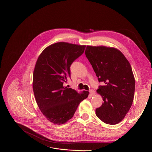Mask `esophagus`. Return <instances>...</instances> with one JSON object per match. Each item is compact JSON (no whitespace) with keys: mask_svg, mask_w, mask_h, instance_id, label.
Instances as JSON below:
<instances>
[{"mask_svg":"<svg viewBox=\"0 0 152 152\" xmlns=\"http://www.w3.org/2000/svg\"><path fill=\"white\" fill-rule=\"evenodd\" d=\"M89 93H90V95L91 96H93V95H95V91L93 90V89H91V90L89 91Z\"/></svg>","mask_w":152,"mask_h":152,"instance_id":"1","label":"esophagus"}]
</instances>
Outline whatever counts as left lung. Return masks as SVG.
Returning <instances> with one entry per match:
<instances>
[{
    "label": "left lung",
    "instance_id": "1",
    "mask_svg": "<svg viewBox=\"0 0 152 152\" xmlns=\"http://www.w3.org/2000/svg\"><path fill=\"white\" fill-rule=\"evenodd\" d=\"M85 55L98 81L104 84L96 90L104 102L96 109V115L105 124H117L125 118L134 99L135 82L131 66L114 48L87 46Z\"/></svg>",
    "mask_w": 152,
    "mask_h": 152
}]
</instances>
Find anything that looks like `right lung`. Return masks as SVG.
I'll list each match as a JSON object with an SVG mask.
<instances>
[{"label": "right lung", "instance_id": "obj_1", "mask_svg": "<svg viewBox=\"0 0 152 152\" xmlns=\"http://www.w3.org/2000/svg\"><path fill=\"white\" fill-rule=\"evenodd\" d=\"M86 46L57 42L46 48L36 61L33 89L36 103L49 122L61 125L74 115L89 92L78 93L63 86L70 78V66L84 52Z\"/></svg>", "mask_w": 152, "mask_h": 152}]
</instances>
